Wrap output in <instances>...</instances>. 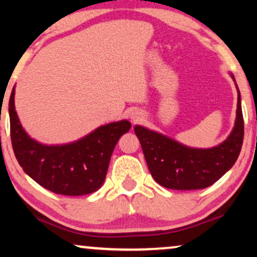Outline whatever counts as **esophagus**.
<instances>
[{
  "label": "esophagus",
  "mask_w": 257,
  "mask_h": 257,
  "mask_svg": "<svg viewBox=\"0 0 257 257\" xmlns=\"http://www.w3.org/2000/svg\"><path fill=\"white\" fill-rule=\"evenodd\" d=\"M140 119H141V116H140L139 113H133V116H132V121L133 122L136 123V122H139Z\"/></svg>",
  "instance_id": "esophagus-1"
}]
</instances>
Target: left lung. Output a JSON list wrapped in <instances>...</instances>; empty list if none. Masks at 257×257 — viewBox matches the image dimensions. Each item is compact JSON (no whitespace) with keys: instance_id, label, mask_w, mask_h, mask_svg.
Wrapping results in <instances>:
<instances>
[{"instance_id":"1","label":"left lung","mask_w":257,"mask_h":257,"mask_svg":"<svg viewBox=\"0 0 257 257\" xmlns=\"http://www.w3.org/2000/svg\"><path fill=\"white\" fill-rule=\"evenodd\" d=\"M230 74L236 83L233 74ZM236 89L238 97L235 125L226 140L216 147H187L160 133L135 125L149 172L158 184L171 190H200L215 184L233 166L244 135L241 93L237 84Z\"/></svg>"}]
</instances>
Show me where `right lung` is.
I'll return each instance as SVG.
<instances>
[{
  "label": "right lung",
  "mask_w": 257,
  "mask_h": 257,
  "mask_svg": "<svg viewBox=\"0 0 257 257\" xmlns=\"http://www.w3.org/2000/svg\"><path fill=\"white\" fill-rule=\"evenodd\" d=\"M15 86L9 98L13 151L19 164L34 181L64 196L95 192L104 183L110 158L119 138L132 128L122 119L100 125L84 138L65 145H44L22 128L14 104Z\"/></svg>",
  "instance_id": "obj_1"
}]
</instances>
